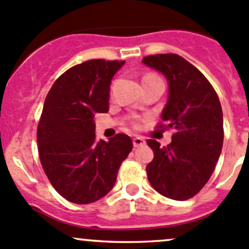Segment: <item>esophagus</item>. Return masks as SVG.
<instances>
[{
    "label": "esophagus",
    "mask_w": 249,
    "mask_h": 249,
    "mask_svg": "<svg viewBox=\"0 0 249 249\" xmlns=\"http://www.w3.org/2000/svg\"><path fill=\"white\" fill-rule=\"evenodd\" d=\"M132 142H134V147L137 148V147H141V145H143L145 143V141L142 139V137H135L134 140H132Z\"/></svg>",
    "instance_id": "esophagus-1"
}]
</instances>
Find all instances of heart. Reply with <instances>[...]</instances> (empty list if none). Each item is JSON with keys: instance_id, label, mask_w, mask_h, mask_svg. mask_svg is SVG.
Returning <instances> with one entry per match:
<instances>
[{"instance_id": "obj_1", "label": "heart", "mask_w": 249, "mask_h": 249, "mask_svg": "<svg viewBox=\"0 0 249 249\" xmlns=\"http://www.w3.org/2000/svg\"><path fill=\"white\" fill-rule=\"evenodd\" d=\"M150 76H155V74H152V73H149V74H145L144 77H150ZM144 77H143V78H144ZM132 125H134V127H136V129H137V127L140 126V125H139V123H137V122H134V123H132Z\"/></svg>"}]
</instances>
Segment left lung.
<instances>
[{
    "mask_svg": "<svg viewBox=\"0 0 249 249\" xmlns=\"http://www.w3.org/2000/svg\"><path fill=\"white\" fill-rule=\"evenodd\" d=\"M143 64L161 72L169 82V99L158 129L173 127L170 144L147 143L154 159L147 165L148 180L172 200L195 196L208 182L222 153L224 129L219 99L199 70L177 54L148 55Z\"/></svg>",
    "mask_w": 249,
    "mask_h": 249,
    "instance_id": "obj_1",
    "label": "left lung"
}]
</instances>
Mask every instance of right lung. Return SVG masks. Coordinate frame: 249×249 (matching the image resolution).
Returning <instances> with one entry per match:
<instances>
[{"instance_id": "right-lung-1", "label": "right lung", "mask_w": 249, "mask_h": 249, "mask_svg": "<svg viewBox=\"0 0 249 249\" xmlns=\"http://www.w3.org/2000/svg\"><path fill=\"white\" fill-rule=\"evenodd\" d=\"M125 61L88 60L55 80L37 126L42 167L57 193L79 205L108 194L132 150L127 135L96 140L95 115L108 112L109 85Z\"/></svg>"}]
</instances>
